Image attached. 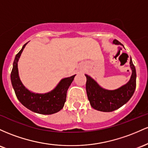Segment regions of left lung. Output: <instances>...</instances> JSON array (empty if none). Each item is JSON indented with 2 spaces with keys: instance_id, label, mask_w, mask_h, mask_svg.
<instances>
[{
  "instance_id": "8db88e82",
  "label": "left lung",
  "mask_w": 148,
  "mask_h": 148,
  "mask_svg": "<svg viewBox=\"0 0 148 148\" xmlns=\"http://www.w3.org/2000/svg\"><path fill=\"white\" fill-rule=\"evenodd\" d=\"M112 43L123 46L117 40H114ZM129 64L132 69L130 79L127 84L114 90H108L101 87L92 77L85 74L87 77L86 91L93 108L102 112H112L122 107L129 101L135 92L136 86V72L132 59H130Z\"/></svg>"
}]
</instances>
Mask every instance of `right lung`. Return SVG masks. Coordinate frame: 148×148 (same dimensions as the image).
Here are the masks:
<instances>
[{
    "instance_id": "1",
    "label": "right lung",
    "mask_w": 148,
    "mask_h": 148,
    "mask_svg": "<svg viewBox=\"0 0 148 148\" xmlns=\"http://www.w3.org/2000/svg\"><path fill=\"white\" fill-rule=\"evenodd\" d=\"M27 43L23 46L14 58L10 75L12 85L16 98L26 108L36 113L42 114L56 113L64 108L68 89L76 75L62 79L53 90L47 93L38 94L29 91L21 82L18 71V61Z\"/></svg>"
}]
</instances>
